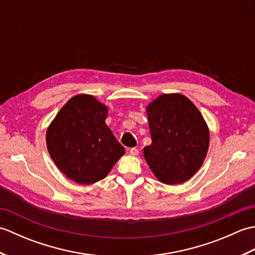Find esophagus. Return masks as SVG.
I'll return each mask as SVG.
<instances>
[{
    "instance_id": "34e87169",
    "label": "esophagus",
    "mask_w": 255,
    "mask_h": 255,
    "mask_svg": "<svg viewBox=\"0 0 255 255\" xmlns=\"http://www.w3.org/2000/svg\"><path fill=\"white\" fill-rule=\"evenodd\" d=\"M129 153H130L133 156H137L139 154V150L136 149V148H131L130 150H129Z\"/></svg>"
}]
</instances>
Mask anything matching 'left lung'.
<instances>
[{
	"label": "left lung",
	"mask_w": 255,
	"mask_h": 255,
	"mask_svg": "<svg viewBox=\"0 0 255 255\" xmlns=\"http://www.w3.org/2000/svg\"><path fill=\"white\" fill-rule=\"evenodd\" d=\"M151 142L143 156L161 183L175 185L188 181L209 147V129L198 108L180 93L162 94L145 108Z\"/></svg>",
	"instance_id": "1"
}]
</instances>
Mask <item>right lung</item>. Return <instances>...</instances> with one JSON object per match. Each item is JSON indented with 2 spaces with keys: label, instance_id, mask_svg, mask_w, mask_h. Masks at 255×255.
Returning <instances> with one entry per match:
<instances>
[{
  "label": "right lung",
  "instance_id": "1",
  "mask_svg": "<svg viewBox=\"0 0 255 255\" xmlns=\"http://www.w3.org/2000/svg\"><path fill=\"white\" fill-rule=\"evenodd\" d=\"M108 107L93 95L71 97L46 132L47 149L70 180L89 185L106 177L125 148L105 123Z\"/></svg>",
  "mask_w": 255,
  "mask_h": 255
}]
</instances>
